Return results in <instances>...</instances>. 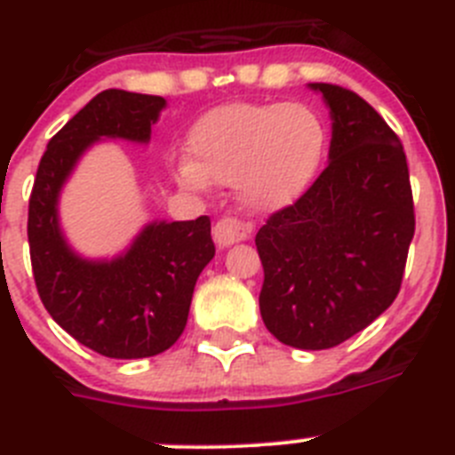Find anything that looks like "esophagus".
<instances>
[{"label":"esophagus","mask_w":455,"mask_h":455,"mask_svg":"<svg viewBox=\"0 0 455 455\" xmlns=\"http://www.w3.org/2000/svg\"><path fill=\"white\" fill-rule=\"evenodd\" d=\"M248 236V225L236 219H220L214 225V241L219 248H230Z\"/></svg>","instance_id":"1"}]
</instances>
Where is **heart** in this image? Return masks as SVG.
Masks as SVG:
<instances>
[{
    "label": "heart",
    "instance_id": "b5f03b06",
    "mask_svg": "<svg viewBox=\"0 0 455 455\" xmlns=\"http://www.w3.org/2000/svg\"><path fill=\"white\" fill-rule=\"evenodd\" d=\"M188 155L175 164L184 188L230 187L248 209L277 212L303 196L328 155V127L300 102L223 104L193 123Z\"/></svg>",
    "mask_w": 455,
    "mask_h": 455
}]
</instances>
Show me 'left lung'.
I'll return each instance as SVG.
<instances>
[{"mask_svg": "<svg viewBox=\"0 0 455 455\" xmlns=\"http://www.w3.org/2000/svg\"><path fill=\"white\" fill-rule=\"evenodd\" d=\"M331 108L328 166L259 228V312L275 339L323 351L364 331L401 289L415 204L399 136L371 104L307 84Z\"/></svg>", "mask_w": 455, "mask_h": 455, "instance_id": "left-lung-1", "label": "left lung"}]
</instances>
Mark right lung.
I'll return each mask as SVG.
<instances>
[{
  "mask_svg": "<svg viewBox=\"0 0 455 455\" xmlns=\"http://www.w3.org/2000/svg\"><path fill=\"white\" fill-rule=\"evenodd\" d=\"M166 108L159 95L98 92L47 143L29 198V252L40 300L79 344L104 357L136 360L171 348L188 319L193 287L216 248L212 220H152L111 259H88L68 243L59 198L98 140L146 146Z\"/></svg>",
  "mask_w": 455,
  "mask_h": 455,
  "instance_id": "1",
  "label": "right lung"
}]
</instances>
